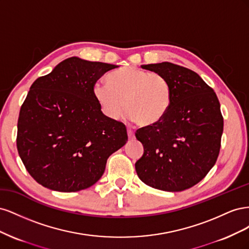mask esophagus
I'll return each instance as SVG.
<instances>
[{
  "instance_id": "34e87169",
  "label": "esophagus",
  "mask_w": 249,
  "mask_h": 249,
  "mask_svg": "<svg viewBox=\"0 0 249 249\" xmlns=\"http://www.w3.org/2000/svg\"><path fill=\"white\" fill-rule=\"evenodd\" d=\"M127 137H129V139H133V138L135 137L134 131L131 130V129H129V127H127Z\"/></svg>"
}]
</instances>
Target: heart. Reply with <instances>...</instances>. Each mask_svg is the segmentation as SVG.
<instances>
[{
	"label": "heart",
	"instance_id": "b5f03b06",
	"mask_svg": "<svg viewBox=\"0 0 249 249\" xmlns=\"http://www.w3.org/2000/svg\"><path fill=\"white\" fill-rule=\"evenodd\" d=\"M93 94L105 115L118 119L125 111L141 125H153L166 114L171 86L163 74L136 67L111 72L107 84L96 83Z\"/></svg>",
	"mask_w": 249,
	"mask_h": 249
}]
</instances>
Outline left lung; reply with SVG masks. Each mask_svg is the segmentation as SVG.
Masks as SVG:
<instances>
[{"label":"left lung","instance_id":"1","mask_svg":"<svg viewBox=\"0 0 249 249\" xmlns=\"http://www.w3.org/2000/svg\"><path fill=\"white\" fill-rule=\"evenodd\" d=\"M161 73L171 86L166 114L135 133L144 148L135 168L143 183L155 189L183 191L199 183L219 155L223 132L220 104L198 74L170 62L142 65Z\"/></svg>","mask_w":249,"mask_h":249}]
</instances>
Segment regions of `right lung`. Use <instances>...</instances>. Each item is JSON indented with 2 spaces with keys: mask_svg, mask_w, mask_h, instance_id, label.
Segmentation results:
<instances>
[{
  "mask_svg": "<svg viewBox=\"0 0 249 249\" xmlns=\"http://www.w3.org/2000/svg\"><path fill=\"white\" fill-rule=\"evenodd\" d=\"M117 67L71 57L30 87L19 111L17 146L37 183L59 192L87 189L125 144V125L105 115L93 94L97 80Z\"/></svg>",
  "mask_w": 249,
  "mask_h": 249,
  "instance_id": "1",
  "label": "right lung"
}]
</instances>
